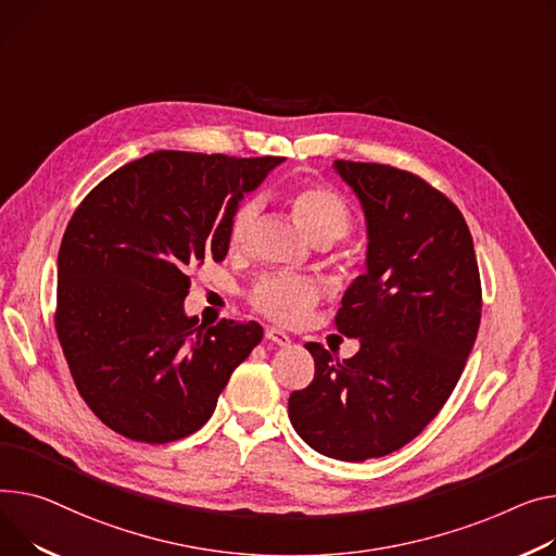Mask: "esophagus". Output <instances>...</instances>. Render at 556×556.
Listing matches in <instances>:
<instances>
[{
	"label": "esophagus",
	"mask_w": 556,
	"mask_h": 556,
	"mask_svg": "<svg viewBox=\"0 0 556 556\" xmlns=\"http://www.w3.org/2000/svg\"><path fill=\"white\" fill-rule=\"evenodd\" d=\"M266 340H270V342H275V344H279V346H288V344H290V338L286 336V332L279 330V328H275V326H268V328H266Z\"/></svg>",
	"instance_id": "obj_1"
}]
</instances>
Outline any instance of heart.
Listing matches in <instances>:
<instances>
[{
	"label": "heart",
	"instance_id": "obj_1",
	"mask_svg": "<svg viewBox=\"0 0 556 556\" xmlns=\"http://www.w3.org/2000/svg\"><path fill=\"white\" fill-rule=\"evenodd\" d=\"M288 203L300 218L304 230L313 241H338L353 228V216L344 199L332 192L326 185L304 182L294 188ZM258 214V201H243L230 216L228 243L232 250H243L250 243V235ZM319 302V288L302 277H266L250 292V304L264 317L283 324L298 326L308 319L311 311Z\"/></svg>",
	"mask_w": 556,
	"mask_h": 556
}]
</instances>
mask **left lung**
Listing matches in <instances>:
<instances>
[{"mask_svg":"<svg viewBox=\"0 0 556 556\" xmlns=\"http://www.w3.org/2000/svg\"><path fill=\"white\" fill-rule=\"evenodd\" d=\"M336 169L368 232L366 273L336 315L359 351L338 359L308 342L315 378L290 393L288 416L315 452L362 463L404 447L438 416L473 349L483 292L465 216L445 194L391 165Z\"/></svg>","mask_w":556,"mask_h":556,"instance_id":"left-lung-1","label":"left lung"}]
</instances>
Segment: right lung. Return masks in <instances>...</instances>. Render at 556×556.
Masks as SVG:
<instances>
[{
	"instance_id": "add662e5",
	"label": "right lung",
	"mask_w": 556,
	"mask_h": 556,
	"mask_svg": "<svg viewBox=\"0 0 556 556\" xmlns=\"http://www.w3.org/2000/svg\"><path fill=\"white\" fill-rule=\"evenodd\" d=\"M283 159L154 152L100 180L58 254L55 330L89 409L116 433L165 445L199 431L256 321L188 317L190 273L228 254L230 216Z\"/></svg>"
}]
</instances>
